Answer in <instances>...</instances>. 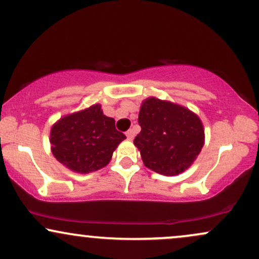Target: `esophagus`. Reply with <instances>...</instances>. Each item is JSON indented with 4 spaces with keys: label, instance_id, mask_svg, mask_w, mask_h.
Instances as JSON below:
<instances>
[{
    "label": "esophagus",
    "instance_id": "1",
    "mask_svg": "<svg viewBox=\"0 0 259 259\" xmlns=\"http://www.w3.org/2000/svg\"><path fill=\"white\" fill-rule=\"evenodd\" d=\"M125 135H126V138L129 139V140H133L134 136H135V133H134L133 129H129V130H127V132L125 133Z\"/></svg>",
    "mask_w": 259,
    "mask_h": 259
}]
</instances>
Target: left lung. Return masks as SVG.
Segmentation results:
<instances>
[{"label":"left lung","mask_w":259,"mask_h":259,"mask_svg":"<svg viewBox=\"0 0 259 259\" xmlns=\"http://www.w3.org/2000/svg\"><path fill=\"white\" fill-rule=\"evenodd\" d=\"M141 132L134 144L147 168L177 175L192 164L203 147L200 118L184 107L158 99L144 101L139 113Z\"/></svg>","instance_id":"1"}]
</instances>
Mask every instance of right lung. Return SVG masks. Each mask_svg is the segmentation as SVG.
Here are the masks:
<instances>
[{"mask_svg": "<svg viewBox=\"0 0 259 259\" xmlns=\"http://www.w3.org/2000/svg\"><path fill=\"white\" fill-rule=\"evenodd\" d=\"M125 139L100 105L61 118L51 130L52 153L76 173L96 171L108 164L113 151Z\"/></svg>", "mask_w": 259, "mask_h": 259, "instance_id": "right-lung-1", "label": "right lung"}]
</instances>
